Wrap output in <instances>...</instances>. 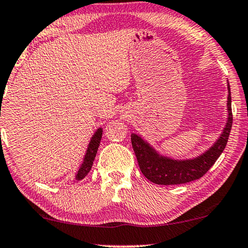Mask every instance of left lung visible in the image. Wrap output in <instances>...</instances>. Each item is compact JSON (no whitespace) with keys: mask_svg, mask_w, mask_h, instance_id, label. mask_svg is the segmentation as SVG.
Instances as JSON below:
<instances>
[{"mask_svg":"<svg viewBox=\"0 0 248 248\" xmlns=\"http://www.w3.org/2000/svg\"><path fill=\"white\" fill-rule=\"evenodd\" d=\"M227 120L223 132L213 146L197 157L176 159L159 154L149 142L137 134H131V143L138 160L140 170L150 182L157 185H179L199 179L215 164L227 145L232 129V97L227 82Z\"/></svg>","mask_w":248,"mask_h":248,"instance_id":"left-lung-1","label":"left lung"}]
</instances>
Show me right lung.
<instances>
[{
    "instance_id": "obj_1",
    "label": "right lung",
    "mask_w": 248,
    "mask_h": 248,
    "mask_svg": "<svg viewBox=\"0 0 248 248\" xmlns=\"http://www.w3.org/2000/svg\"><path fill=\"white\" fill-rule=\"evenodd\" d=\"M101 137H102V128H98L93 134V136L91 137L90 142H89L88 148H87L86 155H84L82 164H81L79 170H78L76 175V180L83 179L84 177L88 175V172L90 171L92 165H93L95 155H97L99 145H100Z\"/></svg>"
}]
</instances>
